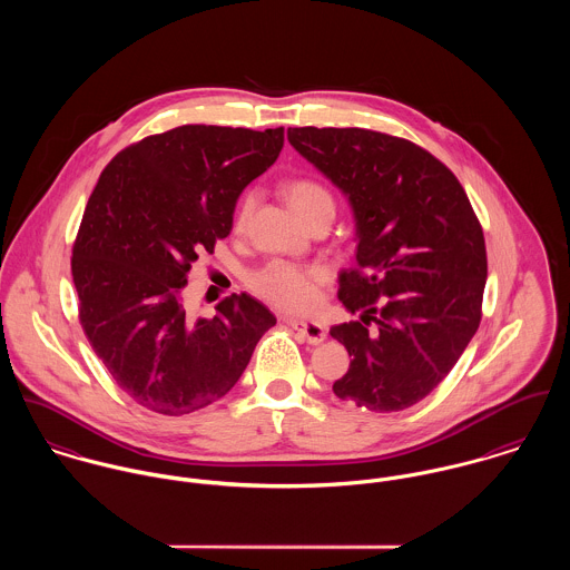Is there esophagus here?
<instances>
[{
	"instance_id": "obj_1",
	"label": "esophagus",
	"mask_w": 570,
	"mask_h": 570,
	"mask_svg": "<svg viewBox=\"0 0 570 570\" xmlns=\"http://www.w3.org/2000/svg\"><path fill=\"white\" fill-rule=\"evenodd\" d=\"M285 323L294 331H298L309 344H321L326 340V328L318 323H305V321H296V318H287Z\"/></svg>"
}]
</instances>
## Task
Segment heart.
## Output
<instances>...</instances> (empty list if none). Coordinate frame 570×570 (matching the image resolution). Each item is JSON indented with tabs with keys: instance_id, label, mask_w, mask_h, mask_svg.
<instances>
[{
	"instance_id": "b5f03b06",
	"label": "heart",
	"mask_w": 570,
	"mask_h": 570,
	"mask_svg": "<svg viewBox=\"0 0 570 570\" xmlns=\"http://www.w3.org/2000/svg\"><path fill=\"white\" fill-rule=\"evenodd\" d=\"M285 197L294 213L309 224L316 217L335 215V199L325 184L301 177L285 184ZM254 193H247L237 210V228L242 230L254 208ZM328 281V272L323 265H296L287 261H269L254 269L247 278L252 292L269 303L272 307L287 314H309L321 303V289Z\"/></svg>"
}]
</instances>
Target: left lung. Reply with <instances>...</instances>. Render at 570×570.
Instances as JSON below:
<instances>
[{
  "label": "left lung",
  "instance_id": "1",
  "mask_svg": "<svg viewBox=\"0 0 570 570\" xmlns=\"http://www.w3.org/2000/svg\"><path fill=\"white\" fill-rule=\"evenodd\" d=\"M287 140L348 197L357 226L337 298L362 316L328 331L353 357L333 393L373 412L414 406L481 325V222L456 175L410 140L357 127H294Z\"/></svg>",
  "mask_w": 570,
  "mask_h": 570
}]
</instances>
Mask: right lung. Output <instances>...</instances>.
Returning <instances> with one entry per match:
<instances>
[{
    "instance_id": "right-lung-1",
    "label": "right lung",
    "mask_w": 570,
    "mask_h": 570,
    "mask_svg": "<svg viewBox=\"0 0 570 570\" xmlns=\"http://www.w3.org/2000/svg\"><path fill=\"white\" fill-rule=\"evenodd\" d=\"M285 129L184 125L122 149L98 177L72 247L82 331L116 384L179 416L222 400L274 314L249 294L213 318L184 307L188 272L233 230L245 186L276 163Z\"/></svg>"
}]
</instances>
